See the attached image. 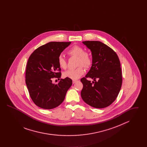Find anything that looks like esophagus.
I'll use <instances>...</instances> for the list:
<instances>
[{
  "label": "esophagus",
  "mask_w": 147,
  "mask_h": 147,
  "mask_svg": "<svg viewBox=\"0 0 147 147\" xmlns=\"http://www.w3.org/2000/svg\"><path fill=\"white\" fill-rule=\"evenodd\" d=\"M77 82H78V80H73V84H74V83H77Z\"/></svg>",
  "instance_id": "obj_1"
}]
</instances>
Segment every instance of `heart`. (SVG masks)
I'll return each instance as SVG.
<instances>
[{"label": "heart", "instance_id": "1", "mask_svg": "<svg viewBox=\"0 0 147 147\" xmlns=\"http://www.w3.org/2000/svg\"><path fill=\"white\" fill-rule=\"evenodd\" d=\"M68 54L70 56L78 57L77 66H79L76 69H71L64 73L63 76L73 80H76L82 77L85 73L84 67L90 68L92 63L91 55L87 52H85L82 47L75 45L71 47L68 51ZM58 63L60 68L65 69L67 67V63L65 59L62 56H59L58 59Z\"/></svg>", "mask_w": 147, "mask_h": 147}]
</instances>
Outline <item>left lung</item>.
Here are the masks:
<instances>
[{
  "mask_svg": "<svg viewBox=\"0 0 147 147\" xmlns=\"http://www.w3.org/2000/svg\"><path fill=\"white\" fill-rule=\"evenodd\" d=\"M83 43L91 51L92 63L89 71L80 80L83 84L81 96L85 103L93 107L105 108L116 99L121 88L122 76L119 57L102 42ZM88 77L94 81H88Z\"/></svg>",
  "mask_w": 147,
  "mask_h": 147,
  "instance_id": "left-lung-1",
  "label": "left lung"
}]
</instances>
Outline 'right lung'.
Wrapping results in <instances>:
<instances>
[{"label": "right lung", "mask_w": 147, "mask_h": 147, "mask_svg": "<svg viewBox=\"0 0 147 147\" xmlns=\"http://www.w3.org/2000/svg\"><path fill=\"white\" fill-rule=\"evenodd\" d=\"M70 42H50L35 49L28 58L25 82L30 96L35 105L44 109H52L63 102L72 80L61 79L57 84L52 79L60 80L61 69L58 59Z\"/></svg>", "instance_id": "add662e5"}]
</instances>
